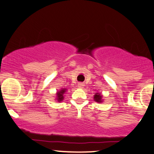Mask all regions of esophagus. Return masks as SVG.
I'll use <instances>...</instances> for the list:
<instances>
[{"instance_id": "obj_1", "label": "esophagus", "mask_w": 154, "mask_h": 154, "mask_svg": "<svg viewBox=\"0 0 154 154\" xmlns=\"http://www.w3.org/2000/svg\"><path fill=\"white\" fill-rule=\"evenodd\" d=\"M78 87H79V88H83V87H84V84H83V83H79V84H78Z\"/></svg>"}]
</instances>
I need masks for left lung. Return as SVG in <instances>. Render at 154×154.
Masks as SVG:
<instances>
[{
	"label": "left lung",
	"mask_w": 154,
	"mask_h": 154,
	"mask_svg": "<svg viewBox=\"0 0 154 154\" xmlns=\"http://www.w3.org/2000/svg\"><path fill=\"white\" fill-rule=\"evenodd\" d=\"M103 96L100 94V93H95V95L94 96V100L96 101L97 103H102L103 102Z\"/></svg>",
	"instance_id": "1"
}]
</instances>
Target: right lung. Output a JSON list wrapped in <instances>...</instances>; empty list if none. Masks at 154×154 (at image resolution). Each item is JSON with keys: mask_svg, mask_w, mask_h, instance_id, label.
Masks as SVG:
<instances>
[{"mask_svg": "<svg viewBox=\"0 0 154 154\" xmlns=\"http://www.w3.org/2000/svg\"><path fill=\"white\" fill-rule=\"evenodd\" d=\"M66 91H67V89L66 88H61L58 91L56 92V100L58 102H61L62 100L64 99V96Z\"/></svg>", "mask_w": 154, "mask_h": 154, "instance_id": "obj_1", "label": "right lung"}]
</instances>
